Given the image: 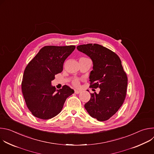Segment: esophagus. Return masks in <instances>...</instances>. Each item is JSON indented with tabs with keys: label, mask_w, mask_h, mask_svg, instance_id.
Returning <instances> with one entry per match:
<instances>
[{
	"label": "esophagus",
	"mask_w": 154,
	"mask_h": 154,
	"mask_svg": "<svg viewBox=\"0 0 154 154\" xmlns=\"http://www.w3.org/2000/svg\"><path fill=\"white\" fill-rule=\"evenodd\" d=\"M80 92H81V91H80V90H75V91H74V93H75V94H79Z\"/></svg>",
	"instance_id": "obj_1"
}]
</instances>
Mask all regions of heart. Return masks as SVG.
Instances as JSON below:
<instances>
[{
  "label": "heart",
  "mask_w": 154,
  "mask_h": 154,
  "mask_svg": "<svg viewBox=\"0 0 154 154\" xmlns=\"http://www.w3.org/2000/svg\"><path fill=\"white\" fill-rule=\"evenodd\" d=\"M73 85L75 86H78L79 85V81L77 80H75L73 82Z\"/></svg>",
  "instance_id": "b5f03b06"
}]
</instances>
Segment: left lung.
<instances>
[{
  "instance_id": "left-lung-1",
  "label": "left lung",
  "mask_w": 154,
  "mask_h": 154,
  "mask_svg": "<svg viewBox=\"0 0 154 154\" xmlns=\"http://www.w3.org/2000/svg\"><path fill=\"white\" fill-rule=\"evenodd\" d=\"M77 49L93 61L90 87L100 88L98 94L91 93L85 108L91 117L106 121L118 111L126 96L127 77L121 61L115 52L97 44L82 45Z\"/></svg>"
}]
</instances>
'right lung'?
Returning a JSON list of instances; mask_svg holds the SVG:
<instances>
[{"label": "right lung", "mask_w": 154, "mask_h": 154, "mask_svg": "<svg viewBox=\"0 0 154 154\" xmlns=\"http://www.w3.org/2000/svg\"><path fill=\"white\" fill-rule=\"evenodd\" d=\"M75 46H45L26 66L22 91L32 115L41 119H51L59 114L66 99L74 91L67 85L56 90L51 84L55 75L63 71L65 60Z\"/></svg>", "instance_id": "add662e5"}]
</instances>
